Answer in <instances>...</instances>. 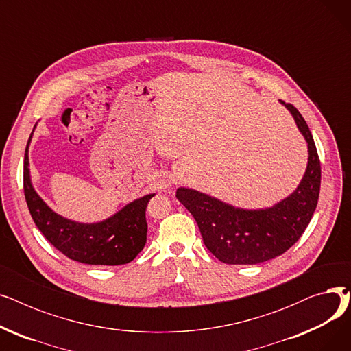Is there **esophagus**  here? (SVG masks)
I'll list each match as a JSON object with an SVG mask.
<instances>
[{"label":"esophagus","mask_w":351,"mask_h":351,"mask_svg":"<svg viewBox=\"0 0 351 351\" xmlns=\"http://www.w3.org/2000/svg\"><path fill=\"white\" fill-rule=\"evenodd\" d=\"M155 185L158 186V189L166 191V189H169L172 186V180L168 175H159L156 182H155Z\"/></svg>","instance_id":"esophagus-1"}]
</instances>
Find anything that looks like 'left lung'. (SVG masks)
Instances as JSON below:
<instances>
[{
  "mask_svg": "<svg viewBox=\"0 0 351 351\" xmlns=\"http://www.w3.org/2000/svg\"><path fill=\"white\" fill-rule=\"evenodd\" d=\"M35 126L25 147L24 193L36 228L51 245L75 262L104 266L132 262L146 243L147 225L145 210L147 202L155 193L129 202L115 215L95 223L75 222L55 213L35 192L31 182L28 149Z\"/></svg>",
  "mask_w": 351,
  "mask_h": 351,
  "instance_id": "8db88e82",
  "label": "left lung"
}]
</instances>
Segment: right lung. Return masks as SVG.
<instances>
[{"label":"right lung","instance_id":"add662e5","mask_svg":"<svg viewBox=\"0 0 351 351\" xmlns=\"http://www.w3.org/2000/svg\"><path fill=\"white\" fill-rule=\"evenodd\" d=\"M307 142V168L299 186L287 197L265 209H242L189 188L176 197L200 229L205 246L228 265H257L274 259L296 243L316 210L322 168L315 141L299 110L282 102Z\"/></svg>","mask_w":351,"mask_h":351}]
</instances>
